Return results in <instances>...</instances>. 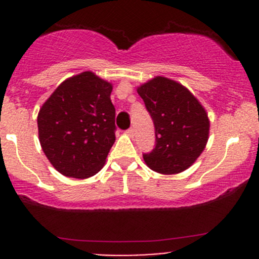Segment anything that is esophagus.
Segmentation results:
<instances>
[{
	"mask_svg": "<svg viewBox=\"0 0 259 259\" xmlns=\"http://www.w3.org/2000/svg\"><path fill=\"white\" fill-rule=\"evenodd\" d=\"M126 134L129 135V137H134V129L133 127H130V129L126 130Z\"/></svg>",
	"mask_w": 259,
	"mask_h": 259,
	"instance_id": "esophagus-1",
	"label": "esophagus"
}]
</instances>
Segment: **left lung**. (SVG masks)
I'll return each instance as SVG.
<instances>
[{
  "mask_svg": "<svg viewBox=\"0 0 259 259\" xmlns=\"http://www.w3.org/2000/svg\"><path fill=\"white\" fill-rule=\"evenodd\" d=\"M153 119L156 144L144 154L146 165L156 173L187 170L207 145L209 119L197 98L178 81L155 76L138 88Z\"/></svg>",
  "mask_w": 259,
  "mask_h": 259,
  "instance_id": "8db88e82",
  "label": "left lung"
}]
</instances>
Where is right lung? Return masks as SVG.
<instances>
[{"instance_id": "1", "label": "right lung", "mask_w": 259, "mask_h": 259, "mask_svg": "<svg viewBox=\"0 0 259 259\" xmlns=\"http://www.w3.org/2000/svg\"><path fill=\"white\" fill-rule=\"evenodd\" d=\"M113 85L93 71L62 81L37 115L38 140L55 169L86 179L104 166L115 142Z\"/></svg>"}]
</instances>
